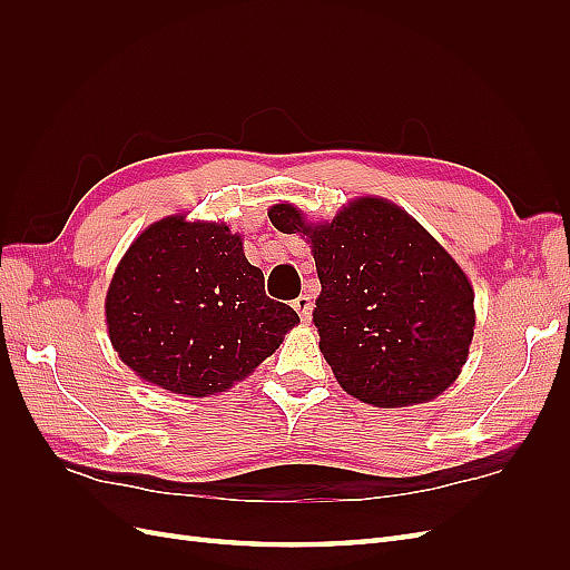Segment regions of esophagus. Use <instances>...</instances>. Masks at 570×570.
<instances>
[{
	"mask_svg": "<svg viewBox=\"0 0 570 570\" xmlns=\"http://www.w3.org/2000/svg\"><path fill=\"white\" fill-rule=\"evenodd\" d=\"M292 306H295V312L299 314V318H302L304 323L312 321V308H314L312 297H308V295H302V297H297L295 302H292Z\"/></svg>",
	"mask_w": 570,
	"mask_h": 570,
	"instance_id": "obj_1",
	"label": "esophagus"
}]
</instances>
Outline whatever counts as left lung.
<instances>
[{
  "instance_id": "8db88e82",
  "label": "left lung",
  "mask_w": 570,
  "mask_h": 570,
  "mask_svg": "<svg viewBox=\"0 0 570 570\" xmlns=\"http://www.w3.org/2000/svg\"><path fill=\"white\" fill-rule=\"evenodd\" d=\"M278 230L312 247L318 347L354 400L400 409L433 402L469 358L475 292L465 271L402 206L354 197L327 220L273 204Z\"/></svg>"
}]
</instances>
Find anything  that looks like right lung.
Returning a JSON list of instances; mask_svg holds the SVG:
<instances>
[{
    "mask_svg": "<svg viewBox=\"0 0 570 570\" xmlns=\"http://www.w3.org/2000/svg\"><path fill=\"white\" fill-rule=\"evenodd\" d=\"M111 347L142 383L183 396L228 392L299 323L264 292L226 220H154L120 258L105 299Z\"/></svg>",
    "mask_w": 570,
    "mask_h": 570,
    "instance_id": "add662e5",
    "label": "right lung"
}]
</instances>
